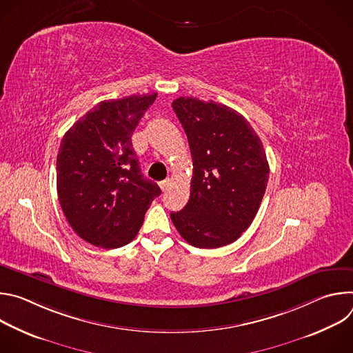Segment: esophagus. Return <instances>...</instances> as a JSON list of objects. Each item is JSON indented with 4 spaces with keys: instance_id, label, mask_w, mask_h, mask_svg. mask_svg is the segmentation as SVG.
<instances>
[{
    "instance_id": "obj_1",
    "label": "esophagus",
    "mask_w": 353,
    "mask_h": 353,
    "mask_svg": "<svg viewBox=\"0 0 353 353\" xmlns=\"http://www.w3.org/2000/svg\"><path fill=\"white\" fill-rule=\"evenodd\" d=\"M170 184H172L170 179H165V180L159 181V187H161V190H162V191H166V190L170 187Z\"/></svg>"
}]
</instances>
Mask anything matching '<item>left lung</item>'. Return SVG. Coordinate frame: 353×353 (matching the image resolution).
<instances>
[{
	"mask_svg": "<svg viewBox=\"0 0 353 353\" xmlns=\"http://www.w3.org/2000/svg\"><path fill=\"white\" fill-rule=\"evenodd\" d=\"M172 108L192 158L190 199L172 222L194 247L230 244L254 221L267 188L263 142L240 113L214 100L179 97Z\"/></svg>",
	"mask_w": 353,
	"mask_h": 353,
	"instance_id": "8db88e82",
	"label": "left lung"
}]
</instances>
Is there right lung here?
Instances as JSON below:
<instances>
[{"instance_id":"add662e5","label":"right lung","mask_w":353,"mask_h":353,"mask_svg":"<svg viewBox=\"0 0 353 353\" xmlns=\"http://www.w3.org/2000/svg\"><path fill=\"white\" fill-rule=\"evenodd\" d=\"M158 93L105 100L65 132L57 155L63 212L85 241L117 248L138 234L150 203L161 195L145 179L131 137Z\"/></svg>"}]
</instances>
